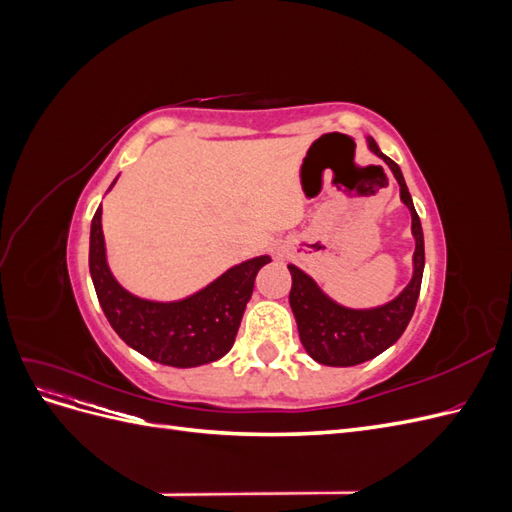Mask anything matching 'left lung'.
Here are the masks:
<instances>
[{
    "mask_svg": "<svg viewBox=\"0 0 512 512\" xmlns=\"http://www.w3.org/2000/svg\"><path fill=\"white\" fill-rule=\"evenodd\" d=\"M367 145L378 158L389 164L399 183L401 203L410 209L412 237L416 243L412 256L414 271L410 284L393 301L369 309H352L335 303L329 294L320 290L312 277L303 273L299 267L288 265L292 275L290 307L294 320H297L301 344L305 352L320 365L352 367L374 359L386 348H391L401 333L406 331L414 314L418 292H421L425 269V241L421 220L416 215L401 168L391 158L384 156L371 136H367Z\"/></svg>",
    "mask_w": 512,
    "mask_h": 512,
    "instance_id": "1",
    "label": "left lung"
}]
</instances>
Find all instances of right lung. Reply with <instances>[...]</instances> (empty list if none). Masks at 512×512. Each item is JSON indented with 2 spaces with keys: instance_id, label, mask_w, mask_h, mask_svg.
I'll return each mask as SVG.
<instances>
[{
  "instance_id": "add662e5",
  "label": "right lung",
  "mask_w": 512,
  "mask_h": 512,
  "mask_svg": "<svg viewBox=\"0 0 512 512\" xmlns=\"http://www.w3.org/2000/svg\"><path fill=\"white\" fill-rule=\"evenodd\" d=\"M267 262L269 256L245 260L179 301H147L123 288L108 269L102 207L91 220L89 273L106 320L130 348L170 367H198L222 359L235 344L254 280Z\"/></svg>"
}]
</instances>
